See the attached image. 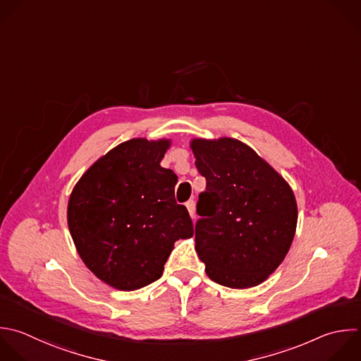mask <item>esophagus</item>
<instances>
[{
  "mask_svg": "<svg viewBox=\"0 0 361 361\" xmlns=\"http://www.w3.org/2000/svg\"><path fill=\"white\" fill-rule=\"evenodd\" d=\"M186 207H188L189 214H190L192 217H195V210H196V207H195V200H188V202H186Z\"/></svg>",
  "mask_w": 361,
  "mask_h": 361,
  "instance_id": "esophagus-1",
  "label": "esophagus"
}]
</instances>
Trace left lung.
Returning <instances> with one entry per match:
<instances>
[{
  "label": "left lung",
  "mask_w": 361,
  "mask_h": 361,
  "mask_svg": "<svg viewBox=\"0 0 361 361\" xmlns=\"http://www.w3.org/2000/svg\"><path fill=\"white\" fill-rule=\"evenodd\" d=\"M190 147L206 178L196 204V252L212 281L235 289L255 286L289 251L298 221L293 192L241 141L193 140Z\"/></svg>",
  "instance_id": "obj_1"
}]
</instances>
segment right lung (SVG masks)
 <instances>
[{
    "instance_id": "right-lung-1",
    "label": "right lung",
    "mask_w": 361,
    "mask_h": 361,
    "mask_svg": "<svg viewBox=\"0 0 361 361\" xmlns=\"http://www.w3.org/2000/svg\"><path fill=\"white\" fill-rule=\"evenodd\" d=\"M169 141L120 144L78 182L68 224L83 262L106 283L135 290L159 279L179 238L193 223L175 200L176 175L159 164Z\"/></svg>"
}]
</instances>
